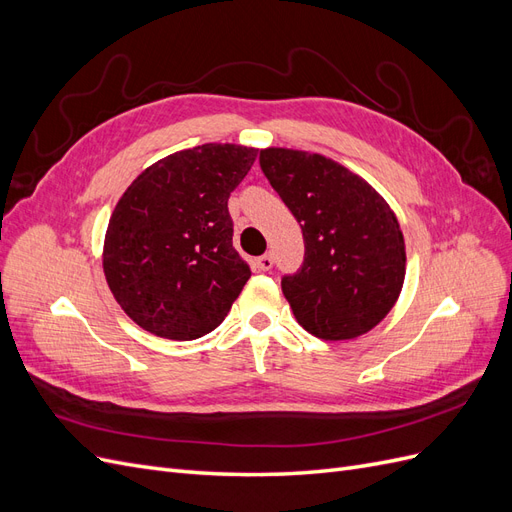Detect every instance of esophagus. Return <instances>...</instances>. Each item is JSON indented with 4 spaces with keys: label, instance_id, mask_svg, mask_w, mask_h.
I'll use <instances>...</instances> for the list:
<instances>
[{
    "label": "esophagus",
    "instance_id": "esophagus-1",
    "mask_svg": "<svg viewBox=\"0 0 512 512\" xmlns=\"http://www.w3.org/2000/svg\"><path fill=\"white\" fill-rule=\"evenodd\" d=\"M256 265H258L260 271H271V269H273V256H271V254H262V256L256 260Z\"/></svg>",
    "mask_w": 512,
    "mask_h": 512
}]
</instances>
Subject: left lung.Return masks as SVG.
<instances>
[{"label": "left lung", "instance_id": "left-lung-1", "mask_svg": "<svg viewBox=\"0 0 512 512\" xmlns=\"http://www.w3.org/2000/svg\"><path fill=\"white\" fill-rule=\"evenodd\" d=\"M260 168L303 230V265L282 280L294 318L327 342L374 329L406 277L404 232L389 203L320 153L269 147Z\"/></svg>", "mask_w": 512, "mask_h": 512}]
</instances>
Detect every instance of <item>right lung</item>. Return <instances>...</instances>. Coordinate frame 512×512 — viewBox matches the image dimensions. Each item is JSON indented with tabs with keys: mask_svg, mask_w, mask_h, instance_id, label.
Returning a JSON list of instances; mask_svg holds the SVG:
<instances>
[{
	"mask_svg": "<svg viewBox=\"0 0 512 512\" xmlns=\"http://www.w3.org/2000/svg\"><path fill=\"white\" fill-rule=\"evenodd\" d=\"M256 153L230 143L183 149L145 168L119 198L102 267L141 329L188 342L230 312L252 271L232 247L228 198Z\"/></svg>",
	"mask_w": 512,
	"mask_h": 512,
	"instance_id": "right-lung-1",
	"label": "right lung"
}]
</instances>
